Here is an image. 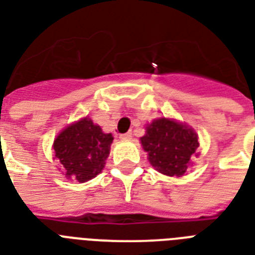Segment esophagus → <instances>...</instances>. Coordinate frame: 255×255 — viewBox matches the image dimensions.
<instances>
[{
    "instance_id": "1",
    "label": "esophagus",
    "mask_w": 255,
    "mask_h": 255,
    "mask_svg": "<svg viewBox=\"0 0 255 255\" xmlns=\"http://www.w3.org/2000/svg\"><path fill=\"white\" fill-rule=\"evenodd\" d=\"M119 137L122 140H131L132 139V133H131V132H127V133H122Z\"/></svg>"
}]
</instances>
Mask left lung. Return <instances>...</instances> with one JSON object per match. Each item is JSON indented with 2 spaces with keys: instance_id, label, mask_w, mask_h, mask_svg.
I'll return each mask as SVG.
<instances>
[{
  "instance_id": "left-lung-1",
  "label": "left lung",
  "mask_w": 255,
  "mask_h": 255,
  "mask_svg": "<svg viewBox=\"0 0 255 255\" xmlns=\"http://www.w3.org/2000/svg\"><path fill=\"white\" fill-rule=\"evenodd\" d=\"M145 129L140 141L152 167L170 177L184 176L190 165V157L198 148L194 129L168 118L155 119Z\"/></svg>"
}]
</instances>
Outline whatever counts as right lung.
<instances>
[{"label": "right lung", "mask_w": 255, "mask_h": 255, "mask_svg": "<svg viewBox=\"0 0 255 255\" xmlns=\"http://www.w3.org/2000/svg\"><path fill=\"white\" fill-rule=\"evenodd\" d=\"M112 140V133H104L86 116L59 132L53 144L54 159L62 164L66 177L86 182L103 170Z\"/></svg>", "instance_id": "obj_1"}]
</instances>
